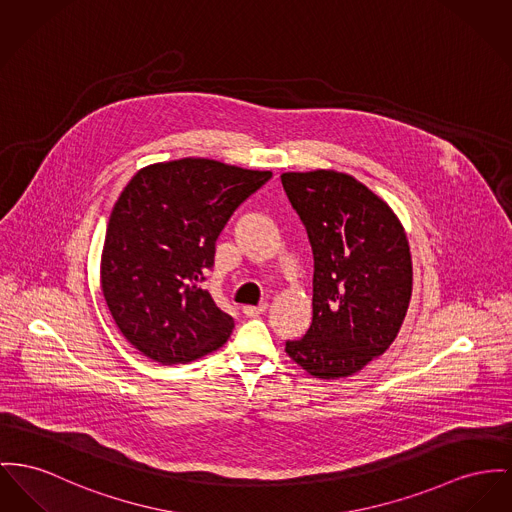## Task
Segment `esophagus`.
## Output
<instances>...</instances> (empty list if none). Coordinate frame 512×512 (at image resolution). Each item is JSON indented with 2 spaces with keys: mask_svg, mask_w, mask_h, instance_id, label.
Instances as JSON below:
<instances>
[{
  "mask_svg": "<svg viewBox=\"0 0 512 512\" xmlns=\"http://www.w3.org/2000/svg\"><path fill=\"white\" fill-rule=\"evenodd\" d=\"M268 310V303H260L258 307H242V314L244 316H248V318H254V316H260V314H264Z\"/></svg>",
  "mask_w": 512,
  "mask_h": 512,
  "instance_id": "1",
  "label": "esophagus"
}]
</instances>
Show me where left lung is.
I'll list each match as a JSON object with an SVG mask.
<instances>
[{
	"label": "left lung",
	"mask_w": 512,
	"mask_h": 512,
	"mask_svg": "<svg viewBox=\"0 0 512 512\" xmlns=\"http://www.w3.org/2000/svg\"><path fill=\"white\" fill-rule=\"evenodd\" d=\"M314 256L312 324L287 355L324 380L359 373L396 340L413 285L408 237L392 207L351 174L283 172Z\"/></svg>",
	"instance_id": "1"
}]
</instances>
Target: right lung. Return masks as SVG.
Masks as SVG:
<instances>
[{
  "mask_svg": "<svg viewBox=\"0 0 512 512\" xmlns=\"http://www.w3.org/2000/svg\"><path fill=\"white\" fill-rule=\"evenodd\" d=\"M270 178L186 157L143 167L126 184L106 227L101 287L116 326L145 357L190 363L229 340L235 320L202 281L229 217Z\"/></svg>",
  "mask_w": 512,
  "mask_h": 512,
  "instance_id": "add662e5",
  "label": "right lung"
}]
</instances>
